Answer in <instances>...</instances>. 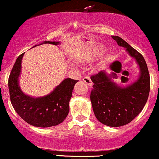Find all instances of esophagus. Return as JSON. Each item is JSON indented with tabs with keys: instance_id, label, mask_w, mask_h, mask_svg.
<instances>
[{
	"instance_id": "obj_1",
	"label": "esophagus",
	"mask_w": 159,
	"mask_h": 159,
	"mask_svg": "<svg viewBox=\"0 0 159 159\" xmlns=\"http://www.w3.org/2000/svg\"><path fill=\"white\" fill-rule=\"evenodd\" d=\"M83 81L84 82V83L87 84L88 86H92L93 85V82H92V81H91L90 76H85V77H84Z\"/></svg>"
}]
</instances>
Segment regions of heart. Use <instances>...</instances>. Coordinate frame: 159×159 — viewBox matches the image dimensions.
Instances as JSON below:
<instances>
[{
	"mask_svg": "<svg viewBox=\"0 0 159 159\" xmlns=\"http://www.w3.org/2000/svg\"><path fill=\"white\" fill-rule=\"evenodd\" d=\"M102 51H103V48L102 47H100L99 49H98V52H99V53H101L102 52Z\"/></svg>",
	"mask_w": 159,
	"mask_h": 159,
	"instance_id": "b5f03b06",
	"label": "heart"
}]
</instances>
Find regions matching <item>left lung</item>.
Masks as SVG:
<instances>
[{
  "mask_svg": "<svg viewBox=\"0 0 159 159\" xmlns=\"http://www.w3.org/2000/svg\"><path fill=\"white\" fill-rule=\"evenodd\" d=\"M111 37L135 60L139 67V77L129 84L120 86L112 81L105 71H101L90 77L93 82L90 101L95 116L100 123L120 127L132 122L143 110L148 99L150 78L142 54L120 36Z\"/></svg>",
  "mask_w": 159,
  "mask_h": 159,
  "instance_id": "obj_1",
  "label": "left lung"
}]
</instances>
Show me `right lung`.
<instances>
[{
    "instance_id": "1",
    "label": "right lung",
    "mask_w": 159,
    "mask_h": 159,
    "mask_svg": "<svg viewBox=\"0 0 159 159\" xmlns=\"http://www.w3.org/2000/svg\"><path fill=\"white\" fill-rule=\"evenodd\" d=\"M46 43L57 45L61 43L45 41L40 45ZM24 54L18 57L9 77V91L12 107L25 122L34 126L47 128L59 125L69 114V100L78 80L66 78L46 96L36 98L28 96L21 90L19 81Z\"/></svg>"
}]
</instances>
